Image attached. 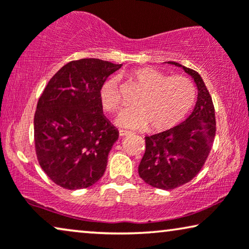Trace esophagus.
Here are the masks:
<instances>
[{"instance_id": "1", "label": "esophagus", "mask_w": 249, "mask_h": 249, "mask_svg": "<svg viewBox=\"0 0 249 249\" xmlns=\"http://www.w3.org/2000/svg\"><path fill=\"white\" fill-rule=\"evenodd\" d=\"M129 134H131V132L129 130H122V129H121V130H119V135H120V136H127Z\"/></svg>"}]
</instances>
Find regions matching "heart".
<instances>
[{"label": "heart", "mask_w": 249, "mask_h": 249, "mask_svg": "<svg viewBox=\"0 0 249 249\" xmlns=\"http://www.w3.org/2000/svg\"><path fill=\"white\" fill-rule=\"evenodd\" d=\"M128 78L142 90L136 107L118 118L121 127L141 129L149 125L151 131L168 130L183 120L195 102V86L186 77H169L154 68L142 67L131 70ZM100 102L108 113L119 111L121 98L117 78H108L102 85Z\"/></svg>", "instance_id": "obj_1"}]
</instances>
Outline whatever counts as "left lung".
I'll return each instance as SVG.
<instances>
[{
	"instance_id": "1",
	"label": "left lung",
	"mask_w": 249,
	"mask_h": 249,
	"mask_svg": "<svg viewBox=\"0 0 249 249\" xmlns=\"http://www.w3.org/2000/svg\"><path fill=\"white\" fill-rule=\"evenodd\" d=\"M194 78L198 96L190 117L169 130L145 137L146 151L138 166L139 177L159 189H175L189 182L205 164L215 137L212 97L198 72L180 63Z\"/></svg>"
}]
</instances>
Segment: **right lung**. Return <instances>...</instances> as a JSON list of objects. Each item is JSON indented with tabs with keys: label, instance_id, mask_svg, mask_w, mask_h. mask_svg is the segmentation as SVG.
<instances>
[{
	"label": "right lung",
	"instance_id": "obj_1",
	"mask_svg": "<svg viewBox=\"0 0 249 249\" xmlns=\"http://www.w3.org/2000/svg\"><path fill=\"white\" fill-rule=\"evenodd\" d=\"M120 68L98 59L71 61L40 95L34 117L36 156L57 186L84 189L103 177L119 131L104 117L100 89Z\"/></svg>",
	"mask_w": 249,
	"mask_h": 249
}]
</instances>
